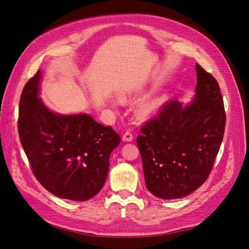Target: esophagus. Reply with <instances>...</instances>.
<instances>
[{
    "label": "esophagus",
    "mask_w": 249,
    "mask_h": 249,
    "mask_svg": "<svg viewBox=\"0 0 249 249\" xmlns=\"http://www.w3.org/2000/svg\"><path fill=\"white\" fill-rule=\"evenodd\" d=\"M133 139H134V136H133V134H132L130 131H126V132L124 134V136H123V140H124V141L130 142V141H132Z\"/></svg>",
    "instance_id": "34e87169"
}]
</instances>
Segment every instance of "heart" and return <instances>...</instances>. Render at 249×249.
Returning <instances> with one entry per match:
<instances>
[{
  "label": "heart",
  "mask_w": 249,
  "mask_h": 249,
  "mask_svg": "<svg viewBox=\"0 0 249 249\" xmlns=\"http://www.w3.org/2000/svg\"><path fill=\"white\" fill-rule=\"evenodd\" d=\"M161 106V100H155V101H150L146 104L143 105V106L140 108V113L141 115L148 116L153 113L157 112L158 109Z\"/></svg>",
  "instance_id": "b5f03b06"
}]
</instances>
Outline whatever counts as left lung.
<instances>
[{"label": "left lung", "mask_w": 249, "mask_h": 249, "mask_svg": "<svg viewBox=\"0 0 249 249\" xmlns=\"http://www.w3.org/2000/svg\"><path fill=\"white\" fill-rule=\"evenodd\" d=\"M194 100H171L141 126L137 137L148 191L163 199L184 197L209 178L219 152L225 111L219 84L199 64Z\"/></svg>", "instance_id": "1"}]
</instances>
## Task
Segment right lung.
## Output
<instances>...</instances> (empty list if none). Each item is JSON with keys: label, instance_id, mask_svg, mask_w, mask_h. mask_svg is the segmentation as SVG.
Here are the masks:
<instances>
[{"label": "right lung", "instance_id": "obj_1", "mask_svg": "<svg viewBox=\"0 0 249 249\" xmlns=\"http://www.w3.org/2000/svg\"><path fill=\"white\" fill-rule=\"evenodd\" d=\"M40 71L19 100L18 135L37 180L58 197L84 201L101 191L120 136L88 114L60 115L38 97Z\"/></svg>", "mask_w": 249, "mask_h": 249}]
</instances>
